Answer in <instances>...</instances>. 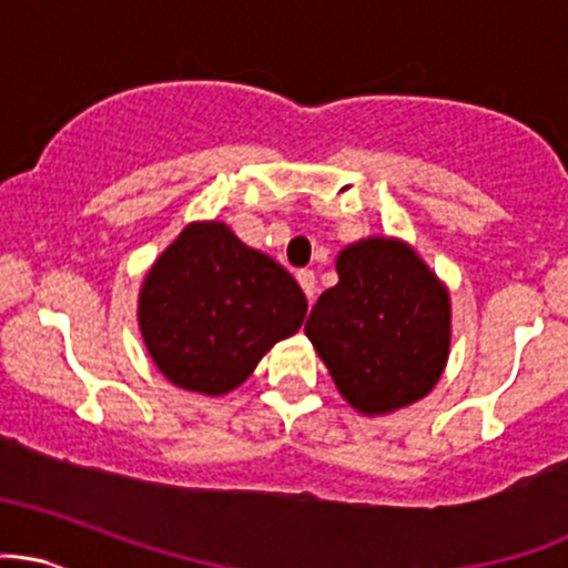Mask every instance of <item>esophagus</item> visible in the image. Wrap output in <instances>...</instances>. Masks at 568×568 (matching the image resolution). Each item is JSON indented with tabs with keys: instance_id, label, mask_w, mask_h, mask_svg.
<instances>
[{
	"instance_id": "esophagus-1",
	"label": "esophagus",
	"mask_w": 568,
	"mask_h": 568,
	"mask_svg": "<svg viewBox=\"0 0 568 568\" xmlns=\"http://www.w3.org/2000/svg\"><path fill=\"white\" fill-rule=\"evenodd\" d=\"M296 280H298V285H302L304 294H307L310 302H313V298H315V272L313 270L296 272Z\"/></svg>"
}]
</instances>
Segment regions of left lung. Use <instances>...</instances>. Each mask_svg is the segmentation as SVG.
Wrapping results in <instances>:
<instances>
[{
	"instance_id": "left-lung-1",
	"label": "left lung",
	"mask_w": 568,
	"mask_h": 568,
	"mask_svg": "<svg viewBox=\"0 0 568 568\" xmlns=\"http://www.w3.org/2000/svg\"><path fill=\"white\" fill-rule=\"evenodd\" d=\"M304 334L336 390L361 415H390L439 383L453 339L447 285L413 245L366 236L336 255Z\"/></svg>"
}]
</instances>
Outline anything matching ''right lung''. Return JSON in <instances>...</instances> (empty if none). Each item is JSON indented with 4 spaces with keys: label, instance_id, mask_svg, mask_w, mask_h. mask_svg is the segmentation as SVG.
Masks as SVG:
<instances>
[{
    "label": "right lung",
    "instance_id": "obj_1",
    "mask_svg": "<svg viewBox=\"0 0 568 568\" xmlns=\"http://www.w3.org/2000/svg\"><path fill=\"white\" fill-rule=\"evenodd\" d=\"M307 298L277 261L223 221H193L155 258L136 321L172 385L202 396L240 388L258 361L302 328Z\"/></svg>",
    "mask_w": 568,
    "mask_h": 568
}]
</instances>
